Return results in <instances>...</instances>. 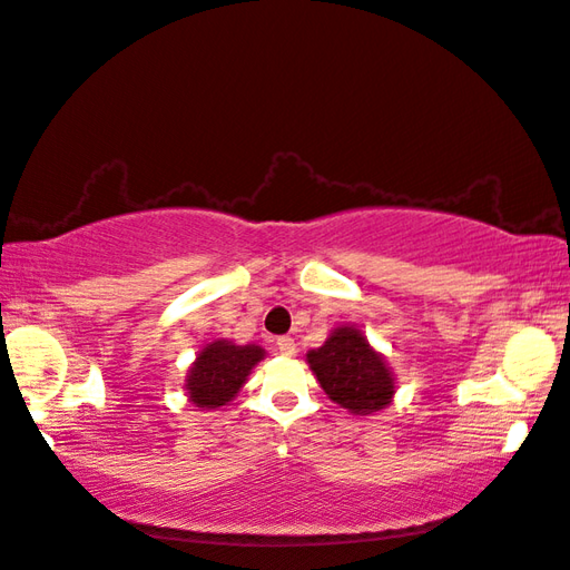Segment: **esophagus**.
<instances>
[{
    "label": "esophagus",
    "instance_id": "obj_1",
    "mask_svg": "<svg viewBox=\"0 0 570 570\" xmlns=\"http://www.w3.org/2000/svg\"><path fill=\"white\" fill-rule=\"evenodd\" d=\"M276 350H278V353H282V355H286V357H294V355H296L294 337H288V335L278 337V341H276Z\"/></svg>",
    "mask_w": 570,
    "mask_h": 570
}]
</instances>
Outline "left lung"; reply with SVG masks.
<instances>
[{
  "instance_id": "obj_1",
  "label": "left lung",
  "mask_w": 570,
  "mask_h": 570,
  "mask_svg": "<svg viewBox=\"0 0 570 570\" xmlns=\"http://www.w3.org/2000/svg\"><path fill=\"white\" fill-rule=\"evenodd\" d=\"M306 360L331 402L341 404L350 414L367 416L392 404L394 374L355 325L335 328L318 350H311Z\"/></svg>"
}]
</instances>
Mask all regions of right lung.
I'll list each match as a JSON object with an SVG mask.
<instances>
[{"label":"right lung","instance_id":"1","mask_svg":"<svg viewBox=\"0 0 570 570\" xmlns=\"http://www.w3.org/2000/svg\"><path fill=\"white\" fill-rule=\"evenodd\" d=\"M259 360H264L259 345H235L229 341L208 343L186 374L188 399L198 409L225 406L237 396Z\"/></svg>","mask_w":570,"mask_h":570}]
</instances>
